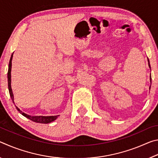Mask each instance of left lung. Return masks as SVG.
<instances>
[{"label":"left lung","mask_w":158,"mask_h":158,"mask_svg":"<svg viewBox=\"0 0 158 158\" xmlns=\"http://www.w3.org/2000/svg\"><path fill=\"white\" fill-rule=\"evenodd\" d=\"M148 66L150 67V68H151V66H150V63H149L148 59ZM150 80H151V77H150ZM150 88H151V86H150Z\"/></svg>","instance_id":"left-lung-1"}]
</instances>
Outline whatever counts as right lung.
I'll use <instances>...</instances> for the list:
<instances>
[{
	"instance_id": "right-lung-1",
	"label": "right lung",
	"mask_w": 158,
	"mask_h": 158,
	"mask_svg": "<svg viewBox=\"0 0 158 158\" xmlns=\"http://www.w3.org/2000/svg\"><path fill=\"white\" fill-rule=\"evenodd\" d=\"M13 53L11 56V58H10V62H9L8 72H7V81H8V89H9L10 95V97H11V99H12V100L13 102V103L15 104L14 95H13L12 87H11V70H12V57H13ZM15 106L18 110V111H19V113L21 114H22L23 116H25L26 118H27L30 119L31 121H32L35 122V123H44V124L49 123L55 121V120L58 118V116H59V115H58V116H31V115L26 114L24 113V112L21 111L20 109H19L16 105H15Z\"/></svg>"
}]
</instances>
